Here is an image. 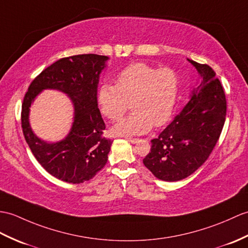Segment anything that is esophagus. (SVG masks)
Segmentation results:
<instances>
[{
  "label": "esophagus",
  "mask_w": 248,
  "mask_h": 248,
  "mask_svg": "<svg viewBox=\"0 0 248 248\" xmlns=\"http://www.w3.org/2000/svg\"><path fill=\"white\" fill-rule=\"evenodd\" d=\"M125 140L132 143H136L138 140H140L138 138H134V137H125Z\"/></svg>",
  "instance_id": "1"
}]
</instances>
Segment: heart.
<instances>
[{
  "label": "heart",
  "mask_w": 248,
  "mask_h": 248,
  "mask_svg": "<svg viewBox=\"0 0 248 248\" xmlns=\"http://www.w3.org/2000/svg\"><path fill=\"white\" fill-rule=\"evenodd\" d=\"M180 93V77L169 67L158 68L137 62L120 71L116 85L102 84L98 91L101 113L111 120L134 111L113 128L116 134H142L170 119Z\"/></svg>",
  "instance_id": "heart-1"
}]
</instances>
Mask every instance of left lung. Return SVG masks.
Wrapping results in <instances>:
<instances>
[{"label":"left lung","instance_id":"obj_1","mask_svg":"<svg viewBox=\"0 0 248 248\" xmlns=\"http://www.w3.org/2000/svg\"><path fill=\"white\" fill-rule=\"evenodd\" d=\"M189 62L202 81L171 124L151 140V151L142 160L155 177L166 182L183 180L206 162L226 118V97L215 71L208 64Z\"/></svg>","mask_w":248,"mask_h":248}]
</instances>
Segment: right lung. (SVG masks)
Segmentation results:
<instances>
[{
  "instance_id": "right-lung-1",
  "label": "right lung",
  "mask_w": 248,
  "mask_h": 248,
  "mask_svg": "<svg viewBox=\"0 0 248 248\" xmlns=\"http://www.w3.org/2000/svg\"><path fill=\"white\" fill-rule=\"evenodd\" d=\"M108 59L107 56L86 54L56 61L32 80L23 99L21 123L25 140L40 165L63 182L80 184L89 181L108 162L113 141L103 136L106 124L97 107V85ZM45 88L67 93L75 108L70 134L55 144L39 140L28 122L31 102Z\"/></svg>"
}]
</instances>
